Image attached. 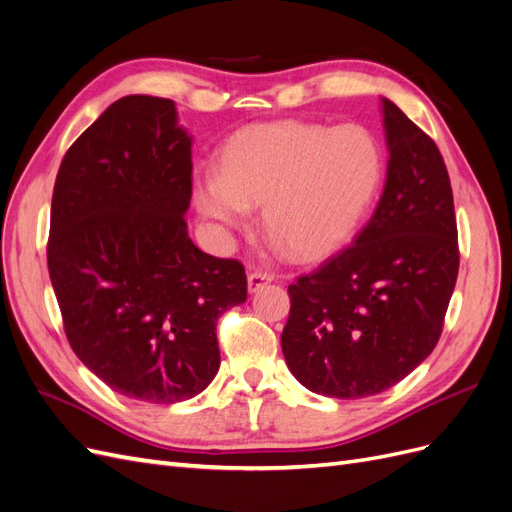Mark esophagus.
I'll return each mask as SVG.
<instances>
[{"instance_id": "esophagus-1", "label": "esophagus", "mask_w": 512, "mask_h": 512, "mask_svg": "<svg viewBox=\"0 0 512 512\" xmlns=\"http://www.w3.org/2000/svg\"><path fill=\"white\" fill-rule=\"evenodd\" d=\"M273 282V275L271 273H262V271H254L247 275V290L250 292H258L260 288H265L267 284Z\"/></svg>"}]
</instances>
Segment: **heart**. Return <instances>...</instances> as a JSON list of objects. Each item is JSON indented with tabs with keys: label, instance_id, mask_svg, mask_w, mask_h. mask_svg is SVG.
Wrapping results in <instances>:
<instances>
[{
	"label": "heart",
	"instance_id": "b5f03b06",
	"mask_svg": "<svg viewBox=\"0 0 512 512\" xmlns=\"http://www.w3.org/2000/svg\"><path fill=\"white\" fill-rule=\"evenodd\" d=\"M384 177L378 138L363 126L273 121L245 128L198 175L194 200L224 230L262 207L267 235L294 260H318L354 237Z\"/></svg>",
	"mask_w": 512,
	"mask_h": 512
}]
</instances>
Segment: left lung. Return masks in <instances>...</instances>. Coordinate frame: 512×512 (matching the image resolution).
Returning <instances> with one entry per match:
<instances>
[{"mask_svg":"<svg viewBox=\"0 0 512 512\" xmlns=\"http://www.w3.org/2000/svg\"><path fill=\"white\" fill-rule=\"evenodd\" d=\"M386 183L352 245L288 286V369L337 399L378 395L436 348L453 297L459 247L442 153L382 98Z\"/></svg>","mask_w":512,"mask_h":512,"instance_id":"left-lung-1","label":"left lung"}]
</instances>
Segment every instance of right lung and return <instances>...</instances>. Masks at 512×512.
I'll list each match as a JSON object with an SVG mask.
<instances>
[{
    "label": "right lung",
    "instance_id": "obj_1",
    "mask_svg": "<svg viewBox=\"0 0 512 512\" xmlns=\"http://www.w3.org/2000/svg\"><path fill=\"white\" fill-rule=\"evenodd\" d=\"M192 136L173 100L126 96L61 160L46 247L66 337L113 391L175 404L220 369L218 318L245 303L239 260L188 235Z\"/></svg>",
    "mask_w": 512,
    "mask_h": 512
}]
</instances>
